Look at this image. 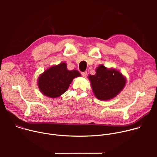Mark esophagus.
Returning <instances> with one entry per match:
<instances>
[{
	"instance_id": "obj_1",
	"label": "esophagus",
	"mask_w": 157,
	"mask_h": 157,
	"mask_svg": "<svg viewBox=\"0 0 157 157\" xmlns=\"http://www.w3.org/2000/svg\"><path fill=\"white\" fill-rule=\"evenodd\" d=\"M81 75L82 77H86L87 75V72L84 71V72H81Z\"/></svg>"
}]
</instances>
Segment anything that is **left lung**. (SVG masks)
Returning a JSON list of instances; mask_svg holds the SVG:
<instances>
[{
  "instance_id": "obj_1",
  "label": "left lung",
  "mask_w": 157,
  "mask_h": 157,
  "mask_svg": "<svg viewBox=\"0 0 157 157\" xmlns=\"http://www.w3.org/2000/svg\"><path fill=\"white\" fill-rule=\"evenodd\" d=\"M92 90L101 101H107L117 96L126 84V78L118 70L107 68L103 64L97 67L94 75H89Z\"/></svg>"
}]
</instances>
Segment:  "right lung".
<instances>
[{
  "instance_id": "1",
  "label": "right lung",
  "mask_w": 157,
  "mask_h": 157,
  "mask_svg": "<svg viewBox=\"0 0 157 157\" xmlns=\"http://www.w3.org/2000/svg\"><path fill=\"white\" fill-rule=\"evenodd\" d=\"M79 76L81 74L78 71L68 70L66 63L62 62L41 73L38 79V86L43 95L56 98L68 90L73 79Z\"/></svg>"
}]
</instances>
